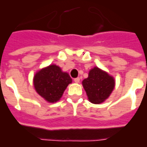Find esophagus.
Here are the masks:
<instances>
[{"label": "esophagus", "mask_w": 147, "mask_h": 147, "mask_svg": "<svg viewBox=\"0 0 147 147\" xmlns=\"http://www.w3.org/2000/svg\"><path fill=\"white\" fill-rule=\"evenodd\" d=\"M74 82H75V83H79V82H80V78H79V77L74 78Z\"/></svg>", "instance_id": "1"}]
</instances>
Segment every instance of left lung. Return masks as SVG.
Instances as JSON below:
<instances>
[{
  "label": "left lung",
  "instance_id": "8db88e82",
  "mask_svg": "<svg viewBox=\"0 0 147 147\" xmlns=\"http://www.w3.org/2000/svg\"><path fill=\"white\" fill-rule=\"evenodd\" d=\"M89 100L99 104L107 99L114 88V79L98 67L90 70L89 76L82 82Z\"/></svg>",
  "mask_w": 147,
  "mask_h": 147
}]
</instances>
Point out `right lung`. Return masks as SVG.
Instances as JSON below:
<instances>
[{
	"label": "right lung",
	"mask_w": 147,
	"mask_h": 147,
	"mask_svg": "<svg viewBox=\"0 0 147 147\" xmlns=\"http://www.w3.org/2000/svg\"><path fill=\"white\" fill-rule=\"evenodd\" d=\"M72 82L67 73L62 72L59 67L50 65L35 74L34 85L36 91L47 101L54 103L59 100L63 92Z\"/></svg>",
	"instance_id": "1"
}]
</instances>
